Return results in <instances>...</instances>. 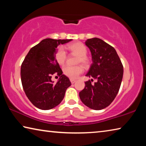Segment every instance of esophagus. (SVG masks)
<instances>
[{"label":"esophagus","mask_w":146,"mask_h":146,"mask_svg":"<svg viewBox=\"0 0 146 146\" xmlns=\"http://www.w3.org/2000/svg\"><path fill=\"white\" fill-rule=\"evenodd\" d=\"M70 81H71V84H74L75 83V82H76V80H75V79H70Z\"/></svg>","instance_id":"obj_1"}]
</instances>
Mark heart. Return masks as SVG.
Returning a JSON list of instances; mask_svg holds the SVG:
<instances>
[{
	"label": "heart",
	"mask_w": 146,
	"mask_h": 146,
	"mask_svg": "<svg viewBox=\"0 0 146 146\" xmlns=\"http://www.w3.org/2000/svg\"><path fill=\"white\" fill-rule=\"evenodd\" d=\"M66 48L75 55H78L76 63H82L85 66L88 65L90 63V59L86 55L88 51L87 48L84 44L81 42H74L68 44L66 46ZM66 58H67V55L64 48L60 47L55 53V59L56 62L59 65L62 66L66 62ZM84 70V68L82 65L75 66H66L63 68L64 75L72 79L77 78L79 75L83 73Z\"/></svg>",
	"instance_id": "heart-1"
}]
</instances>
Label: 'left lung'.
<instances>
[{
    "label": "left lung",
    "mask_w": 146,
    "mask_h": 146,
    "mask_svg": "<svg viewBox=\"0 0 146 146\" xmlns=\"http://www.w3.org/2000/svg\"><path fill=\"white\" fill-rule=\"evenodd\" d=\"M85 44L93 61L86 76L93 78L85 82L79 97L88 108L100 110L110 106L117 96L123 77V65L115 48L102 39L90 38ZM93 79L98 81L92 85Z\"/></svg>",
    "instance_id": "obj_1"
}]
</instances>
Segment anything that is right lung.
Instances as JSON below:
<instances>
[{
  "instance_id": "right-lung-1",
  "label": "right lung",
  "mask_w": 146,
  "mask_h": 146,
  "mask_svg": "<svg viewBox=\"0 0 146 146\" xmlns=\"http://www.w3.org/2000/svg\"><path fill=\"white\" fill-rule=\"evenodd\" d=\"M71 40L44 39L29 50L22 64L21 76L24 91L29 101L38 109L48 110L58 106L71 84L55 59L57 46ZM55 74L60 76L56 84L51 80Z\"/></svg>"
}]
</instances>
